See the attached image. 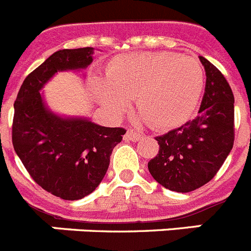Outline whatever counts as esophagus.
<instances>
[{"label":"esophagus","instance_id":"34e87169","mask_svg":"<svg viewBox=\"0 0 251 251\" xmlns=\"http://www.w3.org/2000/svg\"><path fill=\"white\" fill-rule=\"evenodd\" d=\"M126 137H127V140L136 142V141L141 140L142 134H141L140 132H136V130H133V129H128L127 133H126Z\"/></svg>","mask_w":251,"mask_h":251}]
</instances>
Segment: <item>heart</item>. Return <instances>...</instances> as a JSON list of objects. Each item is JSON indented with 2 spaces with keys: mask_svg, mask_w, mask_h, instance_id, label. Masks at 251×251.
I'll list each match as a JSON object with an SVG mask.
<instances>
[{
  "mask_svg": "<svg viewBox=\"0 0 251 251\" xmlns=\"http://www.w3.org/2000/svg\"><path fill=\"white\" fill-rule=\"evenodd\" d=\"M96 94L111 113L122 114L128 100L153 129L183 124L198 105L204 72L197 59L170 52L119 55L106 67V77L94 81Z\"/></svg>",
  "mask_w": 251,
  "mask_h": 251,
  "instance_id": "1",
  "label": "heart"
}]
</instances>
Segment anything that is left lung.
Masks as SVG:
<instances>
[{
	"mask_svg": "<svg viewBox=\"0 0 251 251\" xmlns=\"http://www.w3.org/2000/svg\"><path fill=\"white\" fill-rule=\"evenodd\" d=\"M205 90L198 115L156 137L158 153L149 161L152 177L166 189L189 193L211 181L235 140L233 94L221 71L204 57Z\"/></svg>",
	"mask_w": 251,
	"mask_h": 251,
	"instance_id": "8db88e82",
	"label": "left lung"
}]
</instances>
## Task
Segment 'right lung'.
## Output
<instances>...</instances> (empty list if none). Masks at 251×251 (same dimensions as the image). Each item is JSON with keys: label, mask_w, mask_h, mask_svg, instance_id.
I'll use <instances>...</instances> for the list:
<instances>
[{"label": "right lung", "mask_w": 251, "mask_h": 251, "mask_svg": "<svg viewBox=\"0 0 251 251\" xmlns=\"http://www.w3.org/2000/svg\"><path fill=\"white\" fill-rule=\"evenodd\" d=\"M94 48L62 49L30 72L15 100L12 145L38 185L55 197L89 196L106 174L124 128L101 127L85 118H62L46 106L40 90L58 71L86 68Z\"/></svg>", "instance_id": "1"}]
</instances>
